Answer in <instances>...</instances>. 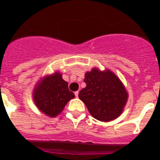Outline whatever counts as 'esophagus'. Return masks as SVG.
Returning a JSON list of instances; mask_svg holds the SVG:
<instances>
[{
    "mask_svg": "<svg viewBox=\"0 0 160 160\" xmlns=\"http://www.w3.org/2000/svg\"><path fill=\"white\" fill-rule=\"evenodd\" d=\"M78 93H79V91H76V92H74V94H75V96L76 97H78Z\"/></svg>",
    "mask_w": 160,
    "mask_h": 160,
    "instance_id": "1",
    "label": "esophagus"
}]
</instances>
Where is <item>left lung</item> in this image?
Here are the masks:
<instances>
[{
	"label": "left lung",
	"mask_w": 160,
	"mask_h": 160,
	"mask_svg": "<svg viewBox=\"0 0 160 160\" xmlns=\"http://www.w3.org/2000/svg\"><path fill=\"white\" fill-rule=\"evenodd\" d=\"M87 87L79 92V98L90 114L102 122H110L121 115L128 99L125 86L110 70L94 67L85 73Z\"/></svg>",
	"instance_id": "1"
}]
</instances>
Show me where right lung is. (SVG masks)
Returning <instances> with one entry per match:
<instances>
[{"label":"right lung","mask_w":160,"mask_h":160,"mask_svg":"<svg viewBox=\"0 0 160 160\" xmlns=\"http://www.w3.org/2000/svg\"><path fill=\"white\" fill-rule=\"evenodd\" d=\"M75 97L69 90L62 74L55 71L43 76L32 90V99L38 109L46 116L54 118L64 110L67 102Z\"/></svg>","instance_id":"1"}]
</instances>
